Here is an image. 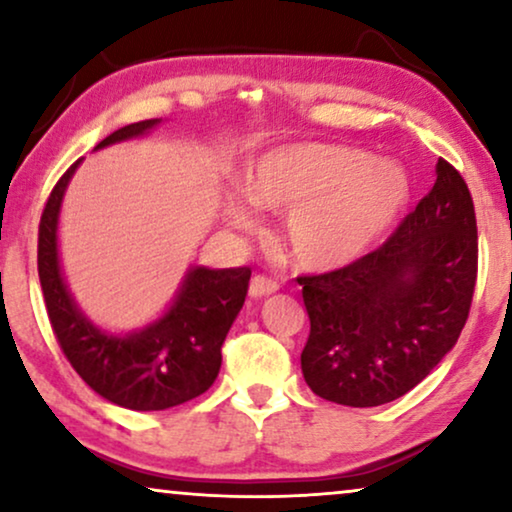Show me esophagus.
<instances>
[{
	"instance_id": "esophagus-1",
	"label": "esophagus",
	"mask_w": 512,
	"mask_h": 512,
	"mask_svg": "<svg viewBox=\"0 0 512 512\" xmlns=\"http://www.w3.org/2000/svg\"><path fill=\"white\" fill-rule=\"evenodd\" d=\"M279 289V284L275 279L265 277V275H254L251 277V284H249V296L251 298H263V296H270V293H275Z\"/></svg>"
}]
</instances>
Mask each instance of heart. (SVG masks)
I'll use <instances>...</instances> for the list:
<instances>
[{
	"label": "heart",
	"instance_id": "obj_1",
	"mask_svg": "<svg viewBox=\"0 0 512 512\" xmlns=\"http://www.w3.org/2000/svg\"><path fill=\"white\" fill-rule=\"evenodd\" d=\"M408 193L401 167L335 144L284 146L258 160L247 177L251 205L291 212L286 244L293 261L314 270L366 254L401 214ZM230 221L254 228L244 205L230 207Z\"/></svg>",
	"mask_w": 512,
	"mask_h": 512
}]
</instances>
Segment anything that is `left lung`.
<instances>
[{"label":"left lung","mask_w":512,"mask_h":512,"mask_svg":"<svg viewBox=\"0 0 512 512\" xmlns=\"http://www.w3.org/2000/svg\"><path fill=\"white\" fill-rule=\"evenodd\" d=\"M436 184L382 247L298 277L310 317L307 387L373 408L417 387L459 340L478 279V226L466 181L438 158Z\"/></svg>","instance_id":"8db88e82"}]
</instances>
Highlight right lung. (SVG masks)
Here are the masks:
<instances>
[{
	"instance_id": "obj_1",
	"label": "right lung",
	"mask_w": 512,
	"mask_h": 512,
	"mask_svg": "<svg viewBox=\"0 0 512 512\" xmlns=\"http://www.w3.org/2000/svg\"><path fill=\"white\" fill-rule=\"evenodd\" d=\"M158 118L130 123L95 149L144 135ZM81 160L48 195L39 221L37 268L55 340L90 389L128 410H167L212 387L221 368L223 340L242 310L249 268H193L165 317L132 335H107L76 310L58 263V214L65 188Z\"/></svg>"
}]
</instances>
